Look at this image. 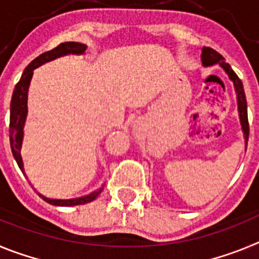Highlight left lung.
Listing matches in <instances>:
<instances>
[{
	"instance_id": "left-lung-1",
	"label": "left lung",
	"mask_w": 259,
	"mask_h": 259,
	"mask_svg": "<svg viewBox=\"0 0 259 259\" xmlns=\"http://www.w3.org/2000/svg\"><path fill=\"white\" fill-rule=\"evenodd\" d=\"M201 62H202L203 67H210V66L219 65L223 71L227 74L228 79L232 81L235 92H236V100H237V111H239L240 124H241L242 134H244V140H245V148L248 145L249 139V123H248V105H246V97L245 92H244V87H242L241 80L239 79L235 71L231 68L228 63L224 62L223 57L219 54L218 52H215L211 48H202L201 50Z\"/></svg>"
}]
</instances>
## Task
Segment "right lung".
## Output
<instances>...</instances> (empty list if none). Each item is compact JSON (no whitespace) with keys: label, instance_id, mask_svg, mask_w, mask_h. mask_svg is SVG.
<instances>
[{"label":"right lung","instance_id":"add662e5","mask_svg":"<svg viewBox=\"0 0 259 259\" xmlns=\"http://www.w3.org/2000/svg\"><path fill=\"white\" fill-rule=\"evenodd\" d=\"M85 44L70 41V42H63V44L58 45V47L54 48L53 50H49V52L42 53L27 66L26 70L23 71L20 80L15 85L10 104V145L14 158H15L18 166H19V168L24 175H26V171H24V164H23L20 150H22L23 137H24V124H26L27 114H28L27 101H28V89L32 76H33V70L42 66L44 63L59 58V57L70 56V54L83 56V54H85ZM101 192L102 188H100L97 191L92 192L91 194L83 196V197L70 198V200H56V198L47 197V196L38 193V192L37 193L42 200L47 201L50 205H54V206H76V205H84V203L92 202L93 200L98 197V194Z\"/></svg>","mask_w":259,"mask_h":259}]
</instances>
